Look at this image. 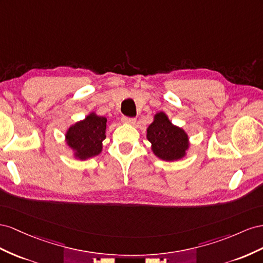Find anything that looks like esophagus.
Listing matches in <instances>:
<instances>
[{"instance_id":"1","label":"esophagus","mask_w":263,"mask_h":263,"mask_svg":"<svg viewBox=\"0 0 263 263\" xmlns=\"http://www.w3.org/2000/svg\"><path fill=\"white\" fill-rule=\"evenodd\" d=\"M122 122L125 124H134L137 122L136 118H129V117H123L122 118Z\"/></svg>"}]
</instances>
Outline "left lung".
Wrapping results in <instances>:
<instances>
[{"label":"left lung","mask_w":263,"mask_h":263,"mask_svg":"<svg viewBox=\"0 0 263 263\" xmlns=\"http://www.w3.org/2000/svg\"><path fill=\"white\" fill-rule=\"evenodd\" d=\"M146 138L151 142L153 153L163 161L181 160L190 147L186 132L172 123L164 112L154 116V121L146 130Z\"/></svg>","instance_id":"obj_1"}]
</instances>
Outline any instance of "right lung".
<instances>
[{"mask_svg":"<svg viewBox=\"0 0 263 263\" xmlns=\"http://www.w3.org/2000/svg\"><path fill=\"white\" fill-rule=\"evenodd\" d=\"M106 129L107 119L91 112L67 130V145L73 151V156L81 161L99 155L102 151V141L106 139Z\"/></svg>","mask_w":263,"mask_h":263,"instance_id":"1","label":"right lung"}]
</instances>
